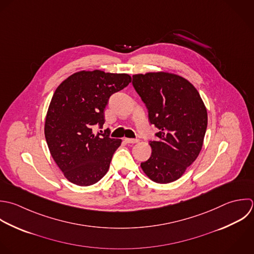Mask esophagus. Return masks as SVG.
I'll return each instance as SVG.
<instances>
[{
    "label": "esophagus",
    "instance_id": "34e87169",
    "mask_svg": "<svg viewBox=\"0 0 254 254\" xmlns=\"http://www.w3.org/2000/svg\"><path fill=\"white\" fill-rule=\"evenodd\" d=\"M125 141L127 143H137L139 141L138 138H125Z\"/></svg>",
    "mask_w": 254,
    "mask_h": 254
}]
</instances>
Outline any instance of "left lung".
<instances>
[{
    "label": "left lung",
    "mask_w": 254,
    "mask_h": 254,
    "mask_svg": "<svg viewBox=\"0 0 254 254\" xmlns=\"http://www.w3.org/2000/svg\"><path fill=\"white\" fill-rule=\"evenodd\" d=\"M132 85L159 131L149 141L152 152L140 167L154 182L179 179L198 157L208 126V114L197 89L185 78L168 72L132 76Z\"/></svg>",
    "instance_id": "8db88e82"
}]
</instances>
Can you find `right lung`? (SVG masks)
<instances>
[{"label":"right lung","instance_id":"right-lung-1","mask_svg":"<svg viewBox=\"0 0 254 254\" xmlns=\"http://www.w3.org/2000/svg\"><path fill=\"white\" fill-rule=\"evenodd\" d=\"M130 81L131 77L125 73L79 71L55 90L44 134L52 158L71 183L90 186L108 172L122 140L111 138L106 132L95 134L93 127H103L110 97Z\"/></svg>","mask_w":254,"mask_h":254}]
</instances>
